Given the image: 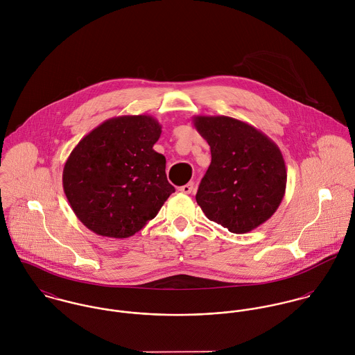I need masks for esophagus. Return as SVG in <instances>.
I'll return each instance as SVG.
<instances>
[{
  "instance_id": "obj_1",
  "label": "esophagus",
  "mask_w": 355,
  "mask_h": 355,
  "mask_svg": "<svg viewBox=\"0 0 355 355\" xmlns=\"http://www.w3.org/2000/svg\"><path fill=\"white\" fill-rule=\"evenodd\" d=\"M193 190H194V183H193V182H190V183H187V184L179 187V191H182V193H184V194H191Z\"/></svg>"
}]
</instances>
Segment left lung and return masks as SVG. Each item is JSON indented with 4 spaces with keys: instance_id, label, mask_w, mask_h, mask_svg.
<instances>
[{
    "instance_id": "left-lung-1",
    "label": "left lung",
    "mask_w": 355,
    "mask_h": 355,
    "mask_svg": "<svg viewBox=\"0 0 355 355\" xmlns=\"http://www.w3.org/2000/svg\"><path fill=\"white\" fill-rule=\"evenodd\" d=\"M211 162L197 203L205 216L234 234L269 220L286 193L287 169L277 145L253 125L228 116H194Z\"/></svg>"
}]
</instances>
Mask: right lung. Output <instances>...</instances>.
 Instances as JSON below:
<instances>
[{"mask_svg":"<svg viewBox=\"0 0 355 355\" xmlns=\"http://www.w3.org/2000/svg\"><path fill=\"white\" fill-rule=\"evenodd\" d=\"M161 124L149 114L105 120L71 152L62 171L65 197L97 235L124 239L141 231L175 193L165 157L153 149Z\"/></svg>","mask_w":355,"mask_h":355,"instance_id":"add662e5","label":"right lung"}]
</instances>
